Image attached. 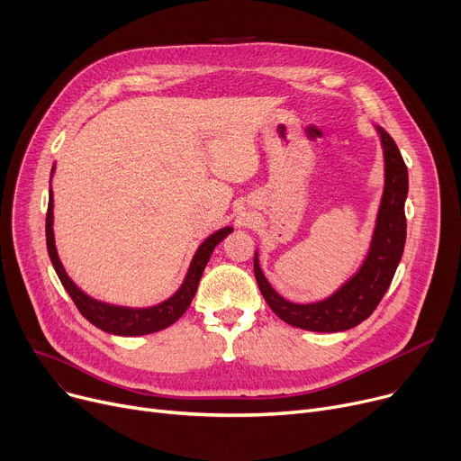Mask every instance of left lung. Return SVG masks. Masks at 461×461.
Wrapping results in <instances>:
<instances>
[{"label":"left lung","instance_id":"8db88e82","mask_svg":"<svg viewBox=\"0 0 461 461\" xmlns=\"http://www.w3.org/2000/svg\"><path fill=\"white\" fill-rule=\"evenodd\" d=\"M384 158V188L375 218L368 254L360 267L327 299L316 303H294L282 297L265 278L259 254H254V275L263 299L276 316L294 327L313 332H340L357 327L372 312L389 289L405 247V198L409 190L407 166L389 132L375 127Z\"/></svg>","mask_w":461,"mask_h":461}]
</instances>
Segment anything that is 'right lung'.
Listing matches in <instances>:
<instances>
[{
  "label": "right lung",
  "mask_w": 461,
  "mask_h": 461,
  "mask_svg": "<svg viewBox=\"0 0 461 461\" xmlns=\"http://www.w3.org/2000/svg\"><path fill=\"white\" fill-rule=\"evenodd\" d=\"M54 169H56V166H52V176H54ZM231 231H233V228L226 226V228H221L218 231L211 233L203 240V243L198 247V250L194 252L192 261L188 265V271L185 275V280L172 297H167L166 301H162L155 306H148V308L117 306V304H110V303L89 297L75 282L68 278L63 263L58 256L56 239H54V194H52V188H50V192H48V212H46L48 256H50V261L54 265V269H56L63 287L67 289L70 299L75 301L82 316L89 323H93L96 329H101L108 334L143 336V334L158 332L169 325H174L186 312L194 295H196L200 278L203 275V269H205V265H207L214 247Z\"/></svg>",
  "instance_id": "1"
}]
</instances>
